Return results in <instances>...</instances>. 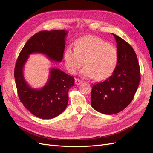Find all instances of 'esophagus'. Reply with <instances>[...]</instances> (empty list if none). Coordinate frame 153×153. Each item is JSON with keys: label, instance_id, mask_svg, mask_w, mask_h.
Here are the masks:
<instances>
[{"label": "esophagus", "instance_id": "34e87169", "mask_svg": "<svg viewBox=\"0 0 153 153\" xmlns=\"http://www.w3.org/2000/svg\"><path fill=\"white\" fill-rule=\"evenodd\" d=\"M75 84H76V85H80V84H82V81L80 80L79 79H77V78H75Z\"/></svg>", "mask_w": 153, "mask_h": 153}]
</instances>
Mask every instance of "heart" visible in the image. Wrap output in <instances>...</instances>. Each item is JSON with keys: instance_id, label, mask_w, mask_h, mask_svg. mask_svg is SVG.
Instances as JSON below:
<instances>
[{"instance_id": "obj_1", "label": "heart", "mask_w": 153, "mask_h": 153, "mask_svg": "<svg viewBox=\"0 0 153 153\" xmlns=\"http://www.w3.org/2000/svg\"><path fill=\"white\" fill-rule=\"evenodd\" d=\"M68 70L75 73L84 64L83 76L103 80L114 71L118 62V52L114 45L96 36H87L76 41L75 48L68 47L64 52Z\"/></svg>"}]
</instances>
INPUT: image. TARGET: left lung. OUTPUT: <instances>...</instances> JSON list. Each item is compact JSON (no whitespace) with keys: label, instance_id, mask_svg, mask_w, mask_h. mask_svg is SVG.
<instances>
[{"label":"left lung","instance_id":"1","mask_svg":"<svg viewBox=\"0 0 153 153\" xmlns=\"http://www.w3.org/2000/svg\"><path fill=\"white\" fill-rule=\"evenodd\" d=\"M117 43L118 62L112 75L92 86L91 106L104 114L119 113L133 99L140 81V66L131 46L112 34Z\"/></svg>","mask_w":153,"mask_h":153}]
</instances>
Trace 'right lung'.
Masks as SVG:
<instances>
[{"mask_svg":"<svg viewBox=\"0 0 153 153\" xmlns=\"http://www.w3.org/2000/svg\"><path fill=\"white\" fill-rule=\"evenodd\" d=\"M68 32L64 30H43L27 41L20 52L14 72L18 97L24 106L35 116L52 119L62 113L68 103V91L74 85L72 76L52 68L46 84L40 89L31 87L25 79L24 68L32 53H41L52 61L61 62Z\"/></svg>","mask_w":153,"mask_h":153,"instance_id":"obj_1","label":"right lung"}]
</instances>
